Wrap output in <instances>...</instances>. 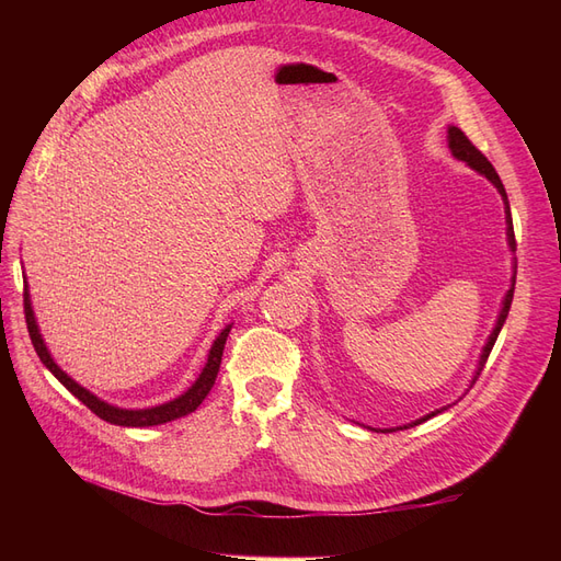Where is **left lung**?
Returning a JSON list of instances; mask_svg holds the SVG:
<instances>
[{
  "instance_id": "1",
  "label": "left lung",
  "mask_w": 561,
  "mask_h": 561,
  "mask_svg": "<svg viewBox=\"0 0 561 561\" xmlns=\"http://www.w3.org/2000/svg\"><path fill=\"white\" fill-rule=\"evenodd\" d=\"M449 135H447V140H449V149H451V154L458 159V161H466L472 171H478L480 175H484L491 184L496 186L499 190V194L503 196V203H505V225H507V245H511V250L515 252V231H513V215H511V203H507V194H505V186H503V182H501V178H499V173L494 171V165L489 163V159L482 154V151L474 147L468 138H466V133L461 130V128H456V126H449V130H447ZM513 268H515V274H517V266L513 264ZM513 293H515V276H513V285H511V290L505 293V297H503V307H501V313H499V318H496V325H494V330H491V334H489V339H486V344H484V348H482V355H480V363H478V369H474V377H472V381H470V388H472V383L478 381V377H480V371L484 369V363H486V358H489V353H491V348H494V344H496V339H499V332H501V328H503V322H505V318H507V311H511V304H513ZM449 407V404H447ZM447 407H443V410H435V412H431V414H426V416H421V419H416V421H412V423H407V426H400V431L402 428H410V426H419V423H423V421H428L431 416H435V414H439V412H445ZM396 428H388V431H383V433H393Z\"/></svg>"
}]
</instances>
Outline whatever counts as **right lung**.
<instances>
[{"mask_svg": "<svg viewBox=\"0 0 561 561\" xmlns=\"http://www.w3.org/2000/svg\"><path fill=\"white\" fill-rule=\"evenodd\" d=\"M25 280V278H23ZM23 304H25V322H27V332H30V339H32V346H35L39 360L46 365V369L54 375L70 393L81 400L83 404L89 407V410L100 416L107 423H114V426H126V428H147V426H161V423H168V421H175L180 416H186L192 414L196 407L206 400V396L210 393V388L217 379V371H219V363H222V351H225V344H227V336L231 332V325H227L222 332L217 334V339L210 346V353H208V363L206 367L201 369L198 379L184 390L182 396H178L175 400L171 402H163V404H157V407H147V410H124V407H114L105 400H100L98 396H93L91 390H87L83 386H79L72 377H67L65 371L56 365V360L50 358V353L44 344L42 339V332H39V325H37V318H35V311H32V301H30V290H27V280H25V293H23Z\"/></svg>", "mask_w": 561, "mask_h": 561, "instance_id": "obj_1", "label": "right lung"}]
</instances>
